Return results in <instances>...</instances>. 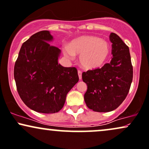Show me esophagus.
<instances>
[{"mask_svg": "<svg viewBox=\"0 0 149 149\" xmlns=\"http://www.w3.org/2000/svg\"><path fill=\"white\" fill-rule=\"evenodd\" d=\"M78 77H79V79L81 80L82 79V71H80V70H78Z\"/></svg>", "mask_w": 149, "mask_h": 149, "instance_id": "obj_1", "label": "esophagus"}]
</instances>
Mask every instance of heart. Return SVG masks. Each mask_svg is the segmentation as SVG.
<instances>
[{
	"label": "heart",
	"instance_id": "1",
	"mask_svg": "<svg viewBox=\"0 0 149 149\" xmlns=\"http://www.w3.org/2000/svg\"><path fill=\"white\" fill-rule=\"evenodd\" d=\"M110 53L109 44L96 36H85L75 39L69 46L64 48V53L68 58H74L79 55L80 63L84 69H96L105 64Z\"/></svg>",
	"mask_w": 149,
	"mask_h": 149
}]
</instances>
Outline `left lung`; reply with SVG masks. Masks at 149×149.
<instances>
[{"mask_svg":"<svg viewBox=\"0 0 149 149\" xmlns=\"http://www.w3.org/2000/svg\"><path fill=\"white\" fill-rule=\"evenodd\" d=\"M113 57L101 68L88 70L82 74L87 84L84 99L87 106L95 112H110L126 98L133 76L128 46L117 35H110Z\"/></svg>","mask_w":149,"mask_h":149,"instance_id":"8db88e82","label":"left lung"}]
</instances>
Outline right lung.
<instances>
[{
  "mask_svg": "<svg viewBox=\"0 0 149 149\" xmlns=\"http://www.w3.org/2000/svg\"><path fill=\"white\" fill-rule=\"evenodd\" d=\"M51 40L48 30L32 35L21 46L14 69L21 100L31 110L45 114L59 112L79 80L76 67L58 64L60 50L47 42Z\"/></svg>",
  "mask_w": 149,
  "mask_h": 149,
  "instance_id": "obj_1",
  "label": "right lung"
}]
</instances>
